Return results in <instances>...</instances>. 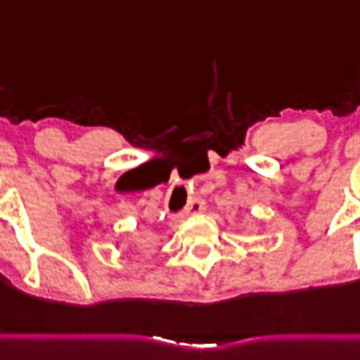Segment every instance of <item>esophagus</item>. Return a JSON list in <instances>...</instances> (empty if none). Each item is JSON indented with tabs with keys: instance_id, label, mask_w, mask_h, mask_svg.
<instances>
[{
	"instance_id": "1",
	"label": "esophagus",
	"mask_w": 360,
	"mask_h": 360,
	"mask_svg": "<svg viewBox=\"0 0 360 360\" xmlns=\"http://www.w3.org/2000/svg\"><path fill=\"white\" fill-rule=\"evenodd\" d=\"M205 208V203L203 199H192L188 203V207H186V214H199L203 212Z\"/></svg>"
}]
</instances>
